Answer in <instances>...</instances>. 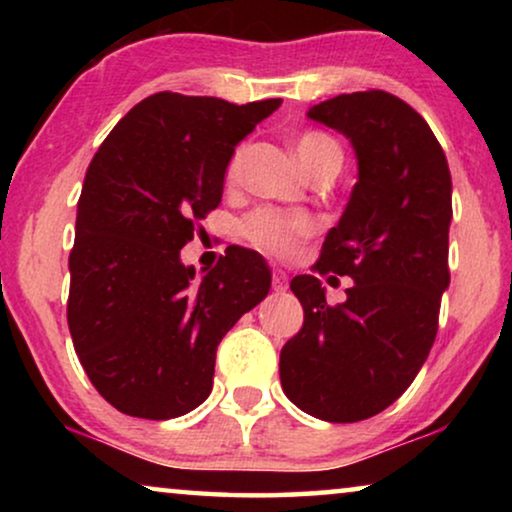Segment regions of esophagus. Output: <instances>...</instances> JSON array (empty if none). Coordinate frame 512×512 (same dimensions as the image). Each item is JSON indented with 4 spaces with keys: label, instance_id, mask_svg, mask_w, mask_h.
<instances>
[{
    "label": "esophagus",
    "instance_id": "34e87169",
    "mask_svg": "<svg viewBox=\"0 0 512 512\" xmlns=\"http://www.w3.org/2000/svg\"><path fill=\"white\" fill-rule=\"evenodd\" d=\"M286 286H289V277H286V272H282V270L272 272V289L286 291Z\"/></svg>",
    "mask_w": 512,
    "mask_h": 512
}]
</instances>
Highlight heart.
<instances>
[{
	"label": "heart",
	"instance_id": "heart-1",
	"mask_svg": "<svg viewBox=\"0 0 512 512\" xmlns=\"http://www.w3.org/2000/svg\"><path fill=\"white\" fill-rule=\"evenodd\" d=\"M296 153L300 163L314 177H321L326 172H338L342 163V151L335 139H331L319 130H305L303 135L296 139ZM242 160L244 149L237 146L226 165V181L235 184L240 179L242 172ZM314 230L312 219H307L303 214H289L279 212V209L270 207H258L254 212L247 214L240 223V233L249 244H254L256 249L265 251V254L289 258L296 254L303 244L305 237H310Z\"/></svg>",
	"mask_w": 512,
	"mask_h": 512
}]
</instances>
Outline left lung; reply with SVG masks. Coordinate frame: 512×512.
Listing matches in <instances>:
<instances>
[{"instance_id": "left-lung-1", "label": "left lung", "mask_w": 512, "mask_h": 512, "mask_svg": "<svg viewBox=\"0 0 512 512\" xmlns=\"http://www.w3.org/2000/svg\"><path fill=\"white\" fill-rule=\"evenodd\" d=\"M307 116L352 142L359 181L314 275L291 279L305 321L282 347L279 377L307 415L349 424L389 408L431 352L450 284L452 177L429 123L401 97L338 95ZM338 274L355 284L328 306L318 277Z\"/></svg>"}]
</instances>
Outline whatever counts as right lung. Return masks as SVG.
<instances>
[{
  "label": "right lung",
  "instance_id": "obj_1",
  "mask_svg": "<svg viewBox=\"0 0 512 512\" xmlns=\"http://www.w3.org/2000/svg\"><path fill=\"white\" fill-rule=\"evenodd\" d=\"M282 100L156 93L90 160L69 254L67 324L88 380L123 415L172 419L212 391L216 347L270 291L263 256L228 247L193 279L179 251L219 207L226 165Z\"/></svg>",
  "mask_w": 512,
  "mask_h": 512
}]
</instances>
